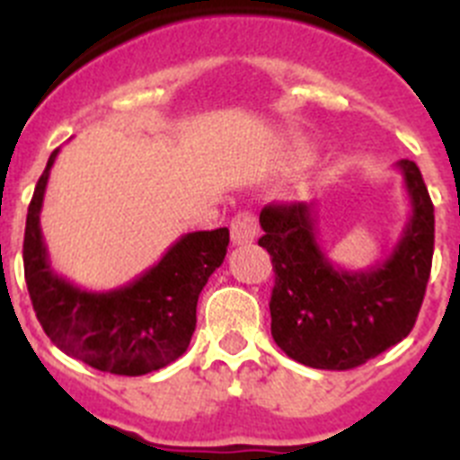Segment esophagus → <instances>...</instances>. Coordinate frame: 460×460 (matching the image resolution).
Returning a JSON list of instances; mask_svg holds the SVG:
<instances>
[{
    "mask_svg": "<svg viewBox=\"0 0 460 460\" xmlns=\"http://www.w3.org/2000/svg\"><path fill=\"white\" fill-rule=\"evenodd\" d=\"M230 237H233L234 246H246V243L255 242L258 237V221H255L253 214L243 211V214H237L230 223Z\"/></svg>",
    "mask_w": 460,
    "mask_h": 460,
    "instance_id": "34e87169",
    "label": "esophagus"
}]
</instances>
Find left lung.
Masks as SVG:
<instances>
[{
    "label": "left lung",
    "instance_id": "left-lung-1",
    "mask_svg": "<svg viewBox=\"0 0 460 460\" xmlns=\"http://www.w3.org/2000/svg\"><path fill=\"white\" fill-rule=\"evenodd\" d=\"M410 218L392 253L367 270L329 262L318 242L315 202L260 211L271 255V336L290 359L324 371L361 367L403 341L414 327L430 276L436 217L414 161H398Z\"/></svg>",
    "mask_w": 460,
    "mask_h": 460
}]
</instances>
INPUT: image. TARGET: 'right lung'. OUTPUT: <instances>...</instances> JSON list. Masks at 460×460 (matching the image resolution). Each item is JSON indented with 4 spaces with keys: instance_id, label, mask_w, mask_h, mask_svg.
Segmentation results:
<instances>
[{
    "instance_id": "1",
    "label": "right lung",
    "mask_w": 460,
    "mask_h": 460,
    "mask_svg": "<svg viewBox=\"0 0 460 460\" xmlns=\"http://www.w3.org/2000/svg\"><path fill=\"white\" fill-rule=\"evenodd\" d=\"M59 149L34 189L24 226V280L40 327L68 357L115 376H145L180 359L195 332V306L227 253V227L189 233L156 265L115 290H84L48 260L40 207Z\"/></svg>"
}]
</instances>
